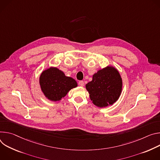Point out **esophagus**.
Returning <instances> with one entry per match:
<instances>
[{"mask_svg":"<svg viewBox=\"0 0 160 160\" xmlns=\"http://www.w3.org/2000/svg\"><path fill=\"white\" fill-rule=\"evenodd\" d=\"M78 84H79L80 86H83L84 85V81H79L78 82Z\"/></svg>","mask_w":160,"mask_h":160,"instance_id":"obj_1","label":"esophagus"}]
</instances>
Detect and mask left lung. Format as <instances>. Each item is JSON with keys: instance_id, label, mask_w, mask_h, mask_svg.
<instances>
[{"instance_id": "obj_1", "label": "left lung", "mask_w": 160, "mask_h": 160, "mask_svg": "<svg viewBox=\"0 0 160 160\" xmlns=\"http://www.w3.org/2000/svg\"><path fill=\"white\" fill-rule=\"evenodd\" d=\"M122 82L118 70L112 66L99 70L86 84L93 103L99 108L112 105L120 97Z\"/></svg>"}]
</instances>
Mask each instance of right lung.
<instances>
[{"instance_id":"right-lung-1","label":"right lung","mask_w":160,"mask_h":160,"mask_svg":"<svg viewBox=\"0 0 160 160\" xmlns=\"http://www.w3.org/2000/svg\"><path fill=\"white\" fill-rule=\"evenodd\" d=\"M41 90L51 101H59L72 88L78 86L75 79L67 77L57 67H50L41 73L39 78Z\"/></svg>"}]
</instances>
